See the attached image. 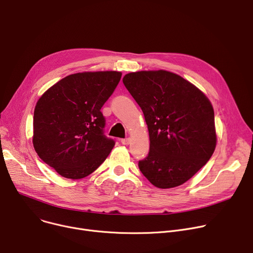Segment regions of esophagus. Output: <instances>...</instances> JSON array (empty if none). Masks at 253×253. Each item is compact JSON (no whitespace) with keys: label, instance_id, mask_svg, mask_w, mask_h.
Segmentation results:
<instances>
[{"label":"esophagus","instance_id":"obj_1","mask_svg":"<svg viewBox=\"0 0 253 253\" xmlns=\"http://www.w3.org/2000/svg\"><path fill=\"white\" fill-rule=\"evenodd\" d=\"M121 142H122V144L127 145V144H129L131 142V139L130 138H124V139H121Z\"/></svg>","mask_w":253,"mask_h":253}]
</instances>
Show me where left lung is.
<instances>
[{
  "label": "left lung",
  "instance_id": "obj_1",
  "mask_svg": "<svg viewBox=\"0 0 253 253\" xmlns=\"http://www.w3.org/2000/svg\"><path fill=\"white\" fill-rule=\"evenodd\" d=\"M123 83L141 108L148 128L149 153L139 161V170L162 189L188 181L215 148L210 99L186 79L166 70L131 72Z\"/></svg>",
  "mask_w": 253,
  "mask_h": 253
}]
</instances>
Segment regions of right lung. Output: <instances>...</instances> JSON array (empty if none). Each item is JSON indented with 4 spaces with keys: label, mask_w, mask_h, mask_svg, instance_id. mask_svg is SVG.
Wrapping results in <instances>:
<instances>
[{
    "label": "right lung",
    "mask_w": 253,
    "mask_h": 253,
    "mask_svg": "<svg viewBox=\"0 0 253 253\" xmlns=\"http://www.w3.org/2000/svg\"><path fill=\"white\" fill-rule=\"evenodd\" d=\"M121 76L117 71L71 74L38 100L33 115V147L62 177H86L110 155L115 141L104 134L106 120L100 109Z\"/></svg>",
    "instance_id": "add662e5"
}]
</instances>
